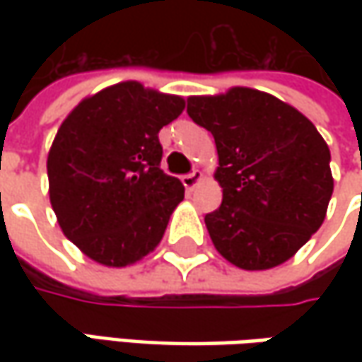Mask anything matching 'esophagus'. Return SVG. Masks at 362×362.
<instances>
[{"label": "esophagus", "mask_w": 362, "mask_h": 362, "mask_svg": "<svg viewBox=\"0 0 362 362\" xmlns=\"http://www.w3.org/2000/svg\"><path fill=\"white\" fill-rule=\"evenodd\" d=\"M202 179H203L202 171H193V173L183 175V177H181V181H183V185H185V189H187V191H191V189L195 187V185L202 181Z\"/></svg>", "instance_id": "esophagus-1"}]
</instances>
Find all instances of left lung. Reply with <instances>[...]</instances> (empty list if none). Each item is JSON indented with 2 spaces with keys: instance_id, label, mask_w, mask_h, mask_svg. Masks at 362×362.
Instances as JSON below:
<instances>
[{
  "instance_id": "1",
  "label": "left lung",
  "mask_w": 362,
  "mask_h": 362,
  "mask_svg": "<svg viewBox=\"0 0 362 362\" xmlns=\"http://www.w3.org/2000/svg\"><path fill=\"white\" fill-rule=\"evenodd\" d=\"M187 115L214 134L223 199L205 216L216 250L242 270L294 256L325 221L330 151L296 108L252 88L191 96Z\"/></svg>"
}]
</instances>
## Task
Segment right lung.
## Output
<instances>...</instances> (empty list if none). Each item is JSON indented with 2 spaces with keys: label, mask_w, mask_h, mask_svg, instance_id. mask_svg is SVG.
I'll return each mask as SVG.
<instances>
[{
  "label": "right lung",
  "mask_w": 362,
  "mask_h": 362,
  "mask_svg": "<svg viewBox=\"0 0 362 362\" xmlns=\"http://www.w3.org/2000/svg\"><path fill=\"white\" fill-rule=\"evenodd\" d=\"M181 96L120 82L68 115L48 155L49 202L64 235L112 268L153 252L185 189L160 169L159 131Z\"/></svg>",
  "instance_id": "right-lung-1"
}]
</instances>
